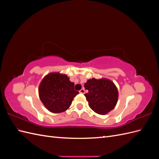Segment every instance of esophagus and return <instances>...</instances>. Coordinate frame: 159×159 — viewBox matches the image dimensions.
<instances>
[{"label": "esophagus", "mask_w": 159, "mask_h": 159, "mask_svg": "<svg viewBox=\"0 0 159 159\" xmlns=\"http://www.w3.org/2000/svg\"><path fill=\"white\" fill-rule=\"evenodd\" d=\"M80 93H82V94H84V93H85V89H81L80 91Z\"/></svg>", "instance_id": "esophagus-1"}]
</instances>
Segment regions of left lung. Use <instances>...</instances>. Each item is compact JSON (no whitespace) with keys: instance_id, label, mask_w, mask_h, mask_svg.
Segmentation results:
<instances>
[{"instance_id":"obj_1","label":"left lung","mask_w":159,"mask_h":159,"mask_svg":"<svg viewBox=\"0 0 159 159\" xmlns=\"http://www.w3.org/2000/svg\"><path fill=\"white\" fill-rule=\"evenodd\" d=\"M88 93L85 96L89 107L99 115L107 114L118 101V90L112 81L106 78L89 79L84 84Z\"/></svg>"}]
</instances>
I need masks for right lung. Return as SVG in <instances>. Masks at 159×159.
I'll use <instances>...</instances> for the list:
<instances>
[{
  "mask_svg": "<svg viewBox=\"0 0 159 159\" xmlns=\"http://www.w3.org/2000/svg\"><path fill=\"white\" fill-rule=\"evenodd\" d=\"M39 98L45 107L54 113L68 109L74 98L79 93L74 90V84L66 74L52 72L42 79L38 88Z\"/></svg>",
  "mask_w": 159,
  "mask_h": 159,
  "instance_id": "add662e5",
  "label": "right lung"
}]
</instances>
